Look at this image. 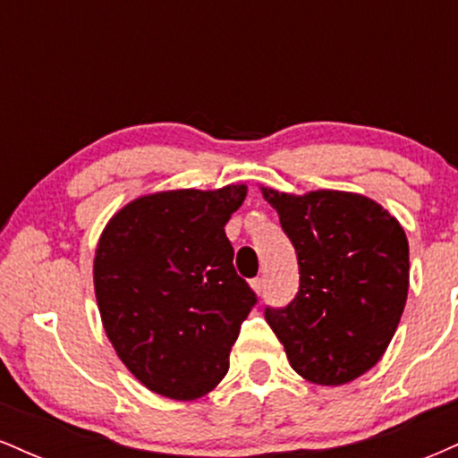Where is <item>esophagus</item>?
Listing matches in <instances>:
<instances>
[{
	"instance_id": "obj_1",
	"label": "esophagus",
	"mask_w": 458,
	"mask_h": 458,
	"mask_svg": "<svg viewBox=\"0 0 458 458\" xmlns=\"http://www.w3.org/2000/svg\"><path fill=\"white\" fill-rule=\"evenodd\" d=\"M251 288H254V291L259 293V295H262V293H265V288H267L265 277H256V280H251Z\"/></svg>"
}]
</instances>
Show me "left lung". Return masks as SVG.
I'll use <instances>...</instances> for the list:
<instances>
[{
  "label": "left lung",
  "mask_w": 458,
  "mask_h": 458,
  "mask_svg": "<svg viewBox=\"0 0 458 458\" xmlns=\"http://www.w3.org/2000/svg\"><path fill=\"white\" fill-rule=\"evenodd\" d=\"M297 251L299 291L265 318L293 370L343 386L370 370L401 323L409 291V243L396 217L360 193L306 196L262 187Z\"/></svg>",
  "instance_id": "1"
}]
</instances>
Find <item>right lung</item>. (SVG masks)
I'll return each instance as SVG.
<instances>
[{
    "mask_svg": "<svg viewBox=\"0 0 458 458\" xmlns=\"http://www.w3.org/2000/svg\"><path fill=\"white\" fill-rule=\"evenodd\" d=\"M245 185L138 198L105 225L94 291L105 334L152 392L196 401L224 379L259 297L234 269L224 225Z\"/></svg>",
    "mask_w": 458,
    "mask_h": 458,
    "instance_id": "obj_1",
    "label": "right lung"
}]
</instances>
